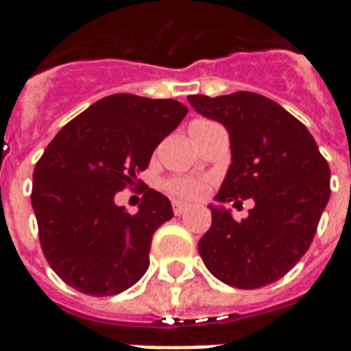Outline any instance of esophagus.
Masks as SVG:
<instances>
[{
    "mask_svg": "<svg viewBox=\"0 0 351 351\" xmlns=\"http://www.w3.org/2000/svg\"><path fill=\"white\" fill-rule=\"evenodd\" d=\"M186 210H188V206L184 205V203H175V205H173V213H175V216H182Z\"/></svg>",
    "mask_w": 351,
    "mask_h": 351,
    "instance_id": "34e87169",
    "label": "esophagus"
}]
</instances>
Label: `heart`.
<instances>
[{"label":"heart","instance_id":"obj_1","mask_svg":"<svg viewBox=\"0 0 351 351\" xmlns=\"http://www.w3.org/2000/svg\"><path fill=\"white\" fill-rule=\"evenodd\" d=\"M163 188L173 197L195 201L205 195L208 190V182L199 180V178H188V176H173L163 182Z\"/></svg>","mask_w":351,"mask_h":351}]
</instances>
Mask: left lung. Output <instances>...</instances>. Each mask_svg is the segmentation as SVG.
I'll return each instance as SVG.
<instances>
[{"mask_svg":"<svg viewBox=\"0 0 351 351\" xmlns=\"http://www.w3.org/2000/svg\"><path fill=\"white\" fill-rule=\"evenodd\" d=\"M190 105L229 131L233 163L216 199L256 206L241 223L213 208L199 241L206 269L223 284L256 289L276 282L306 254L331 195L329 165L310 131L265 95H190Z\"/></svg>","mask_w":351,"mask_h":351,"instance_id":"left-lung-1","label":"left lung"}]
</instances>
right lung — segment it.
Listing matches in <instances>:
<instances>
[{
	"label": "right lung",
	"mask_w": 351,
	"mask_h": 351,
	"mask_svg": "<svg viewBox=\"0 0 351 351\" xmlns=\"http://www.w3.org/2000/svg\"><path fill=\"white\" fill-rule=\"evenodd\" d=\"M186 114L175 99L114 93L50 141L35 165L32 206L43 254L67 286L107 297L145 274L152 235L173 218L171 203L146 186L138 213L130 214L114 195L143 184L137 173Z\"/></svg>",
	"instance_id": "1"
}]
</instances>
